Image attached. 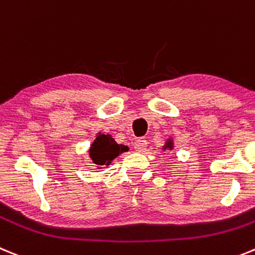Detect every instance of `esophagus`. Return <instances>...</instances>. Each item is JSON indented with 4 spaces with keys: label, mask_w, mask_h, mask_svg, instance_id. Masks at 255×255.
I'll return each mask as SVG.
<instances>
[{
    "label": "esophagus",
    "mask_w": 255,
    "mask_h": 255,
    "mask_svg": "<svg viewBox=\"0 0 255 255\" xmlns=\"http://www.w3.org/2000/svg\"><path fill=\"white\" fill-rule=\"evenodd\" d=\"M133 147H134V150L136 151H143L144 148L147 147V141L144 138H137L136 141H134V143H133Z\"/></svg>",
    "instance_id": "1"
}]
</instances>
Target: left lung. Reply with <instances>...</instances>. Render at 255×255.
Instances as JSON below:
<instances>
[{
	"label": "left lung",
	"mask_w": 255,
	"mask_h": 255,
	"mask_svg": "<svg viewBox=\"0 0 255 255\" xmlns=\"http://www.w3.org/2000/svg\"><path fill=\"white\" fill-rule=\"evenodd\" d=\"M173 147H174V144H173V139L171 138H169L166 141V143H165V146H164V150H173Z\"/></svg>",
	"instance_id": "1"
}]
</instances>
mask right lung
Instances as JSON below:
<instances>
[{"instance_id": "obj_1", "label": "right lung", "mask_w": 255, "mask_h": 255, "mask_svg": "<svg viewBox=\"0 0 255 255\" xmlns=\"http://www.w3.org/2000/svg\"><path fill=\"white\" fill-rule=\"evenodd\" d=\"M126 151H128L127 146L117 143L111 134L99 133L94 139L89 153L94 164L102 166V165H111L112 160Z\"/></svg>"}]
</instances>
